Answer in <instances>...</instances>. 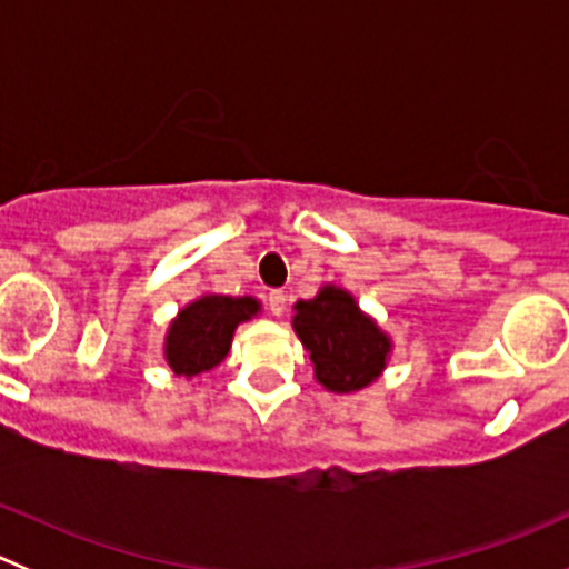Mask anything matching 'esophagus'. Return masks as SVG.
<instances>
[{"mask_svg": "<svg viewBox=\"0 0 569 569\" xmlns=\"http://www.w3.org/2000/svg\"><path fill=\"white\" fill-rule=\"evenodd\" d=\"M267 302H269V311H272V317H283V311H286V295H283V291L272 289V291H269Z\"/></svg>", "mask_w": 569, "mask_h": 569, "instance_id": "esophagus-1", "label": "esophagus"}]
</instances>
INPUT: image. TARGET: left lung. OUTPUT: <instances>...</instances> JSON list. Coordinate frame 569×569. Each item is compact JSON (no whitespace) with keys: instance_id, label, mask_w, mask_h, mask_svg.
I'll list each match as a JSON object with an SVG mask.
<instances>
[{"instance_id":"8db88e82","label":"left lung","mask_w":569,"mask_h":569,"mask_svg":"<svg viewBox=\"0 0 569 569\" xmlns=\"http://www.w3.org/2000/svg\"><path fill=\"white\" fill-rule=\"evenodd\" d=\"M291 325L327 391H360L386 369L391 341L349 291L325 286L313 300L297 302Z\"/></svg>"}]
</instances>
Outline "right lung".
I'll return each instance as SVG.
<instances>
[{
  "label": "right lung",
  "mask_w": 569,
  "mask_h": 569,
  "mask_svg": "<svg viewBox=\"0 0 569 569\" xmlns=\"http://www.w3.org/2000/svg\"><path fill=\"white\" fill-rule=\"evenodd\" d=\"M256 313L258 300L252 297L206 295L189 302L173 319L164 341L170 369L187 380L211 371L226 360L239 321H248Z\"/></svg>",
  "instance_id": "1"
}]
</instances>
